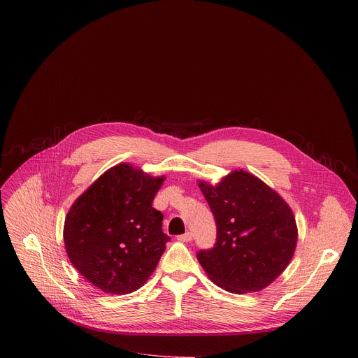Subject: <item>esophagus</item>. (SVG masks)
Masks as SVG:
<instances>
[{
    "instance_id": "34e87169",
    "label": "esophagus",
    "mask_w": 358,
    "mask_h": 358,
    "mask_svg": "<svg viewBox=\"0 0 358 358\" xmlns=\"http://www.w3.org/2000/svg\"><path fill=\"white\" fill-rule=\"evenodd\" d=\"M177 239H178L180 242H189V241L192 239V234H191V232H185V234H182V235H178Z\"/></svg>"
}]
</instances>
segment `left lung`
<instances>
[{
  "label": "left lung",
  "instance_id": "obj_1",
  "mask_svg": "<svg viewBox=\"0 0 358 358\" xmlns=\"http://www.w3.org/2000/svg\"><path fill=\"white\" fill-rule=\"evenodd\" d=\"M217 224L213 248L196 253L210 279L231 293L258 292L289 265L297 228L282 196L246 171H232L213 187L199 182Z\"/></svg>",
  "mask_w": 358,
  "mask_h": 358
}]
</instances>
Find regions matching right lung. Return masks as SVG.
Segmentation results:
<instances>
[{
  "mask_svg": "<svg viewBox=\"0 0 358 358\" xmlns=\"http://www.w3.org/2000/svg\"><path fill=\"white\" fill-rule=\"evenodd\" d=\"M164 178L129 164L100 176L69 210L64 241L72 265L100 290L126 294L155 272L170 236L152 199Z\"/></svg>",
  "mask_w": 358,
  "mask_h": 358,
  "instance_id": "right-lung-1",
  "label": "right lung"
}]
</instances>
